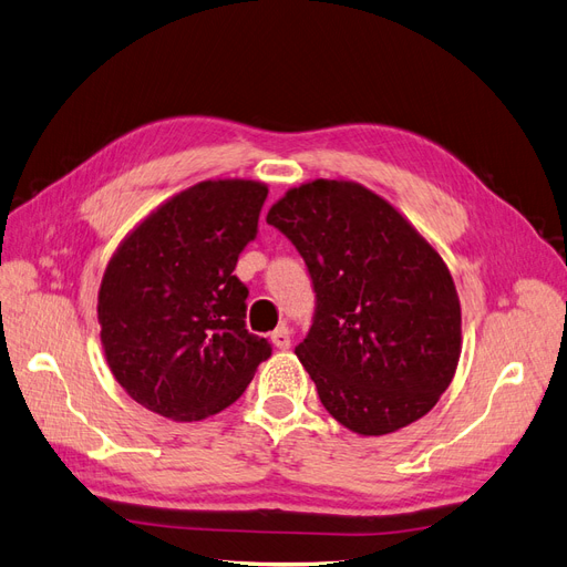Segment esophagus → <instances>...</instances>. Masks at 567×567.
<instances>
[{"instance_id": "1", "label": "esophagus", "mask_w": 567, "mask_h": 567, "mask_svg": "<svg viewBox=\"0 0 567 567\" xmlns=\"http://www.w3.org/2000/svg\"><path fill=\"white\" fill-rule=\"evenodd\" d=\"M270 341H272V346L276 348H280V350H287L289 346H291V331H289V327H278L276 331L270 333Z\"/></svg>"}]
</instances>
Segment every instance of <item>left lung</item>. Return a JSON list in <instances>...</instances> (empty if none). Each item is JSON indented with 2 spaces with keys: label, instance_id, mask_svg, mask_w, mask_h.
<instances>
[{
  "label": "left lung",
  "instance_id": "obj_1",
  "mask_svg": "<svg viewBox=\"0 0 567 567\" xmlns=\"http://www.w3.org/2000/svg\"><path fill=\"white\" fill-rule=\"evenodd\" d=\"M266 221L310 272L316 316L297 354L322 406L364 436L423 417L460 360V301L436 249L358 182L289 188Z\"/></svg>",
  "mask_w": 567,
  "mask_h": 567
}]
</instances>
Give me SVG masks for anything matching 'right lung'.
I'll return each mask as SVG.
<instances>
[{"mask_svg":"<svg viewBox=\"0 0 567 567\" xmlns=\"http://www.w3.org/2000/svg\"><path fill=\"white\" fill-rule=\"evenodd\" d=\"M268 188L207 179L173 196L114 251L97 295L104 358L137 404L203 421L234 404L270 343L245 327L234 276Z\"/></svg>","mask_w":567,"mask_h":567,"instance_id":"obj_1","label":"right lung"}]
</instances>
